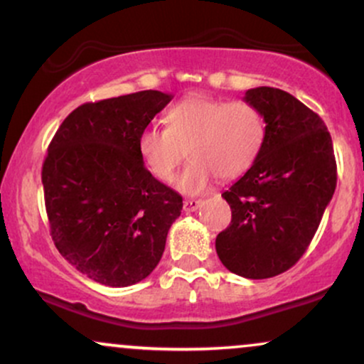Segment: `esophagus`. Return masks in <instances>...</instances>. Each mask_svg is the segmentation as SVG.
Wrapping results in <instances>:
<instances>
[{"instance_id":"esophagus-1","label":"esophagus","mask_w":364,"mask_h":364,"mask_svg":"<svg viewBox=\"0 0 364 364\" xmlns=\"http://www.w3.org/2000/svg\"><path fill=\"white\" fill-rule=\"evenodd\" d=\"M200 205H202V200H185V202H183L185 212H195Z\"/></svg>"}]
</instances>
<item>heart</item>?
I'll use <instances>...</instances> for the list:
<instances>
[{"label": "heart", "instance_id": "1", "mask_svg": "<svg viewBox=\"0 0 364 364\" xmlns=\"http://www.w3.org/2000/svg\"><path fill=\"white\" fill-rule=\"evenodd\" d=\"M166 128L147 127L136 147L150 173L171 181L186 156L191 157L178 188L196 195L219 179H235L257 162L267 128L262 112L245 101L186 97L166 114Z\"/></svg>", "mask_w": 364, "mask_h": 364}]
</instances>
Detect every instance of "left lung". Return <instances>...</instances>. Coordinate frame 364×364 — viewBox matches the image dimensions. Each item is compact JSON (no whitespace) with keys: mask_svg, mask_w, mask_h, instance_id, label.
<instances>
[{"mask_svg":"<svg viewBox=\"0 0 364 364\" xmlns=\"http://www.w3.org/2000/svg\"><path fill=\"white\" fill-rule=\"evenodd\" d=\"M265 119L257 162L224 191L231 224L215 237L220 262L246 279L291 269L311 243L337 185L333 145L316 112L274 87L246 90Z\"/></svg>","mask_w":364,"mask_h":364,"instance_id":"8db88e82","label":"left lung"}]
</instances>
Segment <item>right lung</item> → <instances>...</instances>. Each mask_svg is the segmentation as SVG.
I'll use <instances>...</instances> for the list:
<instances>
[{
    "mask_svg": "<svg viewBox=\"0 0 364 364\" xmlns=\"http://www.w3.org/2000/svg\"><path fill=\"white\" fill-rule=\"evenodd\" d=\"M173 95L141 90L87 102L66 116L43 164L58 252L111 287L144 281L161 260L181 195L144 166L136 140Z\"/></svg>",
    "mask_w": 364,
    "mask_h": 364,
    "instance_id": "right-lung-1",
    "label": "right lung"
}]
</instances>
